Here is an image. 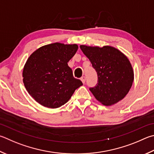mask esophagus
Segmentation results:
<instances>
[{"label":"esophagus","mask_w":154,"mask_h":154,"mask_svg":"<svg viewBox=\"0 0 154 154\" xmlns=\"http://www.w3.org/2000/svg\"><path fill=\"white\" fill-rule=\"evenodd\" d=\"M81 80H82V82L83 83H85V77L84 76L82 77V78H81Z\"/></svg>","instance_id":"obj_1"}]
</instances>
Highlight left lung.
Wrapping results in <instances>:
<instances>
[{"label": "left lung", "mask_w": 154, "mask_h": 154, "mask_svg": "<svg viewBox=\"0 0 154 154\" xmlns=\"http://www.w3.org/2000/svg\"><path fill=\"white\" fill-rule=\"evenodd\" d=\"M97 74L96 87L89 90L104 106L119 102L127 96L134 80V71L128 58L114 47L81 45Z\"/></svg>", "instance_id": "1"}]
</instances>
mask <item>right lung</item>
I'll list each match as a JSON object with an SVG mask.
<instances>
[{"label":"right lung","instance_id":"right-lung-1","mask_svg":"<svg viewBox=\"0 0 154 154\" xmlns=\"http://www.w3.org/2000/svg\"><path fill=\"white\" fill-rule=\"evenodd\" d=\"M78 50L77 44L53 43L40 47L27 58L23 82L29 94L44 107L57 108L66 104L83 85L72 75L67 63Z\"/></svg>","mask_w":154,"mask_h":154}]
</instances>
